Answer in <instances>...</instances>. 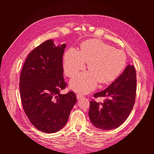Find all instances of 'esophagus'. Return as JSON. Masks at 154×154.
I'll use <instances>...</instances> for the list:
<instances>
[{"label": "esophagus", "instance_id": "34e87169", "mask_svg": "<svg viewBox=\"0 0 154 154\" xmlns=\"http://www.w3.org/2000/svg\"><path fill=\"white\" fill-rule=\"evenodd\" d=\"M76 97H77L78 100H80L81 98H82V97H83V95L82 94H78L76 95Z\"/></svg>", "mask_w": 154, "mask_h": 154}]
</instances>
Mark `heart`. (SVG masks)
<instances>
[{
	"mask_svg": "<svg viewBox=\"0 0 154 154\" xmlns=\"http://www.w3.org/2000/svg\"><path fill=\"white\" fill-rule=\"evenodd\" d=\"M127 62L123 51L98 40L83 43L81 51L70 48L64 56L63 69L66 75L72 78L85 67L88 62L89 71L79 74L70 83L72 90L86 93L94 90L97 82L102 84L112 81L122 71Z\"/></svg>",
	"mask_w": 154,
	"mask_h": 154,
	"instance_id": "obj_1",
	"label": "heart"
}]
</instances>
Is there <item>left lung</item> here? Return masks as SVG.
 Listing matches in <instances>:
<instances>
[{
	"instance_id": "1",
	"label": "left lung",
	"mask_w": 154,
	"mask_h": 154,
	"mask_svg": "<svg viewBox=\"0 0 154 154\" xmlns=\"http://www.w3.org/2000/svg\"><path fill=\"white\" fill-rule=\"evenodd\" d=\"M136 83L134 67L128 65L109 87L94 94V97H105L106 99L103 103L90 101L88 116L92 124L97 128L108 130L123 123L134 105Z\"/></svg>"
}]
</instances>
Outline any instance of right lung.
<instances>
[{"label":"right lung","mask_w":154,"mask_h":154,"mask_svg":"<svg viewBox=\"0 0 154 154\" xmlns=\"http://www.w3.org/2000/svg\"><path fill=\"white\" fill-rule=\"evenodd\" d=\"M66 44L56 46L48 40L27 57L20 77L23 109L35 128L45 133L62 129L76 103L72 91L62 94L67 84L63 76L62 57Z\"/></svg>","instance_id":"right-lung-1"}]
</instances>
